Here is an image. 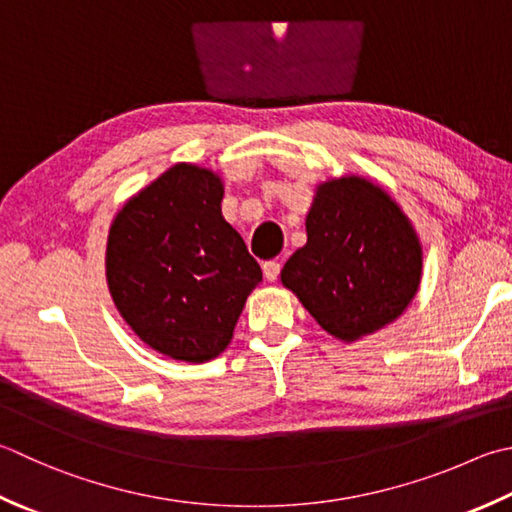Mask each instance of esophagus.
<instances>
[{
	"label": "esophagus",
	"instance_id": "34e87169",
	"mask_svg": "<svg viewBox=\"0 0 512 512\" xmlns=\"http://www.w3.org/2000/svg\"><path fill=\"white\" fill-rule=\"evenodd\" d=\"M262 268H264V277L268 279V282H275V279L279 277V270H282V264L275 262V259H270V262L262 264Z\"/></svg>",
	"mask_w": 512,
	"mask_h": 512
}]
</instances>
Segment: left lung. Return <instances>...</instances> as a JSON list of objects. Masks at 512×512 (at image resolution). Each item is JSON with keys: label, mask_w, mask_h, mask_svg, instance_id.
<instances>
[{"label": "left lung", "mask_w": 512, "mask_h": 512, "mask_svg": "<svg viewBox=\"0 0 512 512\" xmlns=\"http://www.w3.org/2000/svg\"><path fill=\"white\" fill-rule=\"evenodd\" d=\"M308 242L282 270L326 333L344 342L375 333L404 313L422 279V244L384 188L342 177L317 188Z\"/></svg>", "instance_id": "1"}]
</instances>
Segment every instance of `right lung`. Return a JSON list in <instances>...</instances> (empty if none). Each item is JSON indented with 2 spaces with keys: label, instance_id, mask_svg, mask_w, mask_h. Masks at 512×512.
<instances>
[{
  "label": "right lung",
  "instance_id": "1",
  "mask_svg": "<svg viewBox=\"0 0 512 512\" xmlns=\"http://www.w3.org/2000/svg\"><path fill=\"white\" fill-rule=\"evenodd\" d=\"M213 170L175 164L130 197L106 246L110 295L144 344L202 364L233 339L262 268L222 217Z\"/></svg>",
  "mask_w": 512,
  "mask_h": 512
}]
</instances>
